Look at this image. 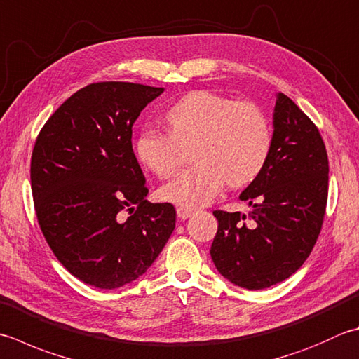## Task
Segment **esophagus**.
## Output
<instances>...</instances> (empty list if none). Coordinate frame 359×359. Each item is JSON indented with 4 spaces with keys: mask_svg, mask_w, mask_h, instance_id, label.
<instances>
[{
    "mask_svg": "<svg viewBox=\"0 0 359 359\" xmlns=\"http://www.w3.org/2000/svg\"><path fill=\"white\" fill-rule=\"evenodd\" d=\"M194 213L193 208H188V207H179L177 208V216L180 217V219H188L189 216H191Z\"/></svg>",
    "mask_w": 359,
    "mask_h": 359,
    "instance_id": "esophagus-1",
    "label": "esophagus"
}]
</instances>
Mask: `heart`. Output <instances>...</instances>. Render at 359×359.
<instances>
[{"label":"heart","mask_w":359,"mask_h":359,"mask_svg":"<svg viewBox=\"0 0 359 359\" xmlns=\"http://www.w3.org/2000/svg\"><path fill=\"white\" fill-rule=\"evenodd\" d=\"M170 133L146 128L137 140L140 160L160 177L180 163V146L193 143V166L161 187L160 196L180 207H201L229 182L241 187L263 170L271 152V126L257 104L233 102L215 91L196 90L166 111Z\"/></svg>","instance_id":"b5f03b06"}]
</instances>
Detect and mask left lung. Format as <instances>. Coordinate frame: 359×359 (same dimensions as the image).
Returning <instances> with one entry per match:
<instances>
[{
	"instance_id": "obj_1",
	"label": "left lung",
	"mask_w": 359,
	"mask_h": 359,
	"mask_svg": "<svg viewBox=\"0 0 359 359\" xmlns=\"http://www.w3.org/2000/svg\"><path fill=\"white\" fill-rule=\"evenodd\" d=\"M269 157L240 194L249 215L216 210L210 249L224 278L264 290L291 277L311 254L324 221L328 157L320 133L296 102L277 93Z\"/></svg>"
}]
</instances>
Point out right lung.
<instances>
[{"label":"right lung","mask_w":359,"mask_h":359,"mask_svg":"<svg viewBox=\"0 0 359 359\" xmlns=\"http://www.w3.org/2000/svg\"><path fill=\"white\" fill-rule=\"evenodd\" d=\"M163 90L90 83L54 111L34 146L31 188L45 240L63 268L100 290L143 276L175 227L171 203L146 201L132 149L133 123Z\"/></svg>","instance_id":"obj_1"}]
</instances>
